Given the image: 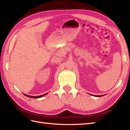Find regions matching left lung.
Returning <instances> with one entry per match:
<instances>
[{"mask_svg":"<svg viewBox=\"0 0 130 130\" xmlns=\"http://www.w3.org/2000/svg\"><path fill=\"white\" fill-rule=\"evenodd\" d=\"M104 95H94V97H102V96H103Z\"/></svg>","mask_w":130,"mask_h":130,"instance_id":"1","label":"left lung"}]
</instances>
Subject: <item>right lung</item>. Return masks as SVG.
Instances as JSON below:
<instances>
[{"label": "right lung", "instance_id": "right-lung-1", "mask_svg": "<svg viewBox=\"0 0 130 130\" xmlns=\"http://www.w3.org/2000/svg\"><path fill=\"white\" fill-rule=\"evenodd\" d=\"M48 93H46L44 94H43V95H38V96H31V95H27V94H25L24 93V94L25 95H26V97H28L29 98H41V97H44V95H45L46 94H47Z\"/></svg>", "mask_w": 130, "mask_h": 130}]
</instances>
